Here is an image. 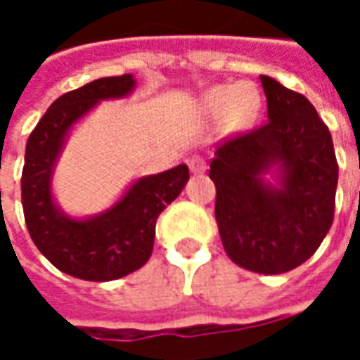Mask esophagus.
<instances>
[{
	"instance_id": "1",
	"label": "esophagus",
	"mask_w": 360,
	"mask_h": 360,
	"mask_svg": "<svg viewBox=\"0 0 360 360\" xmlns=\"http://www.w3.org/2000/svg\"><path fill=\"white\" fill-rule=\"evenodd\" d=\"M188 169L195 175H200V173L206 172V160L202 156H193L188 160Z\"/></svg>"
}]
</instances>
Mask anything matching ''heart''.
Wrapping results in <instances>:
<instances>
[{
    "mask_svg": "<svg viewBox=\"0 0 360 360\" xmlns=\"http://www.w3.org/2000/svg\"><path fill=\"white\" fill-rule=\"evenodd\" d=\"M200 111L206 119H221L231 131H245L260 111V94L255 84H219L200 98Z\"/></svg>",
    "mask_w": 360,
    "mask_h": 360,
    "instance_id": "b5f03b06",
    "label": "heart"
}]
</instances>
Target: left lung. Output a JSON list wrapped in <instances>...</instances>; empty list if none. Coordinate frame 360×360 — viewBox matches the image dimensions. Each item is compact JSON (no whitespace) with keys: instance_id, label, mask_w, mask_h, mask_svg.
<instances>
[{"instance_id":"left-lung-1","label":"left lung","mask_w":360,"mask_h":360,"mask_svg":"<svg viewBox=\"0 0 360 360\" xmlns=\"http://www.w3.org/2000/svg\"><path fill=\"white\" fill-rule=\"evenodd\" d=\"M260 81L268 123L219 146L210 179L227 257L276 276L307 262L330 231L338 162L314 105L271 77Z\"/></svg>"}]
</instances>
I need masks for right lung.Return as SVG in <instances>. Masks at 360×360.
<instances>
[{
	"instance_id": "add662e5",
	"label": "right lung",
	"mask_w": 360,
	"mask_h": 360,
	"mask_svg": "<svg viewBox=\"0 0 360 360\" xmlns=\"http://www.w3.org/2000/svg\"><path fill=\"white\" fill-rule=\"evenodd\" d=\"M136 89L133 75L105 77L59 96L30 133L22 167V210L32 241L63 274L86 281L125 278L148 262L156 219L188 181L179 164L134 179L110 208L71 216L53 195V173L69 136L105 100L129 98Z\"/></svg>"
}]
</instances>
